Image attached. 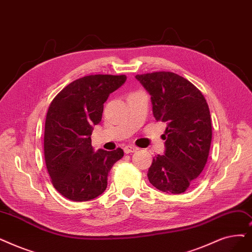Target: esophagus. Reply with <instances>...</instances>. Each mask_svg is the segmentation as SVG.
I'll return each instance as SVG.
<instances>
[{"label": "esophagus", "mask_w": 252, "mask_h": 252, "mask_svg": "<svg viewBox=\"0 0 252 252\" xmlns=\"http://www.w3.org/2000/svg\"><path fill=\"white\" fill-rule=\"evenodd\" d=\"M138 149H139V148L136 147V146L128 145V146H126V147L124 148V151H125V153H126V155H128V153H130V152H136Z\"/></svg>", "instance_id": "esophagus-1"}]
</instances>
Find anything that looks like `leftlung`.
Instances as JSON below:
<instances>
[{"label":"left lung","instance_id":"left-lung-1","mask_svg":"<svg viewBox=\"0 0 252 252\" xmlns=\"http://www.w3.org/2000/svg\"><path fill=\"white\" fill-rule=\"evenodd\" d=\"M136 79L151 95L153 116L167 124L165 153L153 158L149 182L163 192L182 193L196 182L209 156V107L191 82L175 73H148Z\"/></svg>","mask_w":252,"mask_h":252}]
</instances>
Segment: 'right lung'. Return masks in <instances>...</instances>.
Masks as SVG:
<instances>
[{
  "instance_id": "right-lung-1",
  "label": "right lung",
  "mask_w": 252,
  "mask_h": 252,
  "mask_svg": "<svg viewBox=\"0 0 252 252\" xmlns=\"http://www.w3.org/2000/svg\"><path fill=\"white\" fill-rule=\"evenodd\" d=\"M126 80V75H90L71 82L52 100L46 115L44 157L52 184L74 202L93 200L107 188L108 173L124 157L92 146L94 126L104 103Z\"/></svg>"
}]
</instances>
